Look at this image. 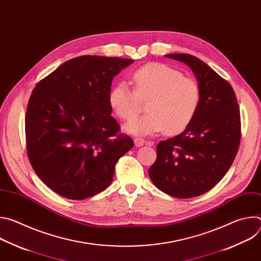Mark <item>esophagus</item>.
Wrapping results in <instances>:
<instances>
[{
  "instance_id": "34e87169",
  "label": "esophagus",
  "mask_w": 261,
  "mask_h": 261,
  "mask_svg": "<svg viewBox=\"0 0 261 261\" xmlns=\"http://www.w3.org/2000/svg\"><path fill=\"white\" fill-rule=\"evenodd\" d=\"M144 142H145L144 139L141 138V137H135V138H134V144H135L136 146H141V145H143Z\"/></svg>"
}]
</instances>
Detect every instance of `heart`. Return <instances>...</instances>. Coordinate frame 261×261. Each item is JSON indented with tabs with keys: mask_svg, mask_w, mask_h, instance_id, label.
I'll return each mask as SVG.
<instances>
[{
	"mask_svg": "<svg viewBox=\"0 0 261 261\" xmlns=\"http://www.w3.org/2000/svg\"><path fill=\"white\" fill-rule=\"evenodd\" d=\"M132 90L121 82L111 88L108 103L122 120L134 119L140 101L147 102V115L135 119L125 126L133 135H151L164 131L176 135L187 129L198 111L201 91L191 77L162 63L144 65L132 74Z\"/></svg>",
	"mask_w": 261,
	"mask_h": 261,
	"instance_id": "1",
	"label": "heart"
}]
</instances>
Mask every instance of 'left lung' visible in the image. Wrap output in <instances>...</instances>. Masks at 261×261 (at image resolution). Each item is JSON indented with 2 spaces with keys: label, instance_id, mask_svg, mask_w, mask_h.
Segmentation results:
<instances>
[{
  "label": "left lung",
  "instance_id": "left-lung-1",
  "mask_svg": "<svg viewBox=\"0 0 261 261\" xmlns=\"http://www.w3.org/2000/svg\"><path fill=\"white\" fill-rule=\"evenodd\" d=\"M166 58L191 68L201 91V101L191 125L157 145V159L148 175L162 192L176 198L199 196L223 178L231 166L241 141V116L229 83L208 65L187 54Z\"/></svg>",
  "mask_w": 261,
  "mask_h": 261
}]
</instances>
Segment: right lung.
Here are the masks:
<instances>
[{
	"instance_id": "1",
	"label": "right lung",
	"mask_w": 261,
	"mask_h": 261,
	"mask_svg": "<svg viewBox=\"0 0 261 261\" xmlns=\"http://www.w3.org/2000/svg\"><path fill=\"white\" fill-rule=\"evenodd\" d=\"M130 59L82 56L36 85L25 114L30 163L53 191L73 200L105 190L133 147L108 103L111 82Z\"/></svg>"
}]
</instances>
